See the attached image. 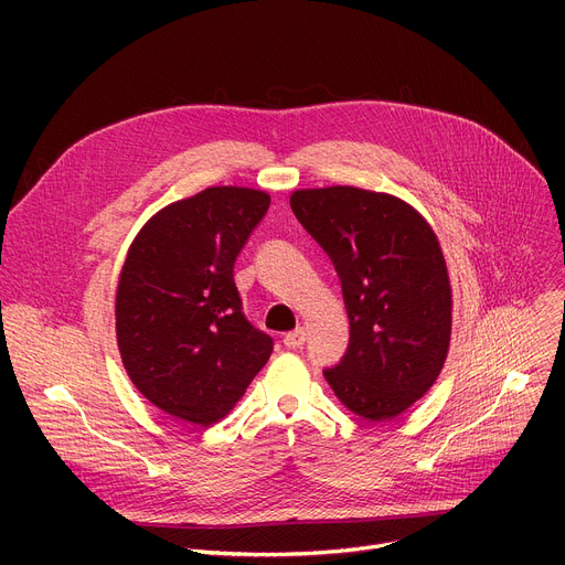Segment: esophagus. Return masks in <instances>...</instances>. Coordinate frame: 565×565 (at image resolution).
Wrapping results in <instances>:
<instances>
[{
	"label": "esophagus",
	"instance_id": "34e87169",
	"mask_svg": "<svg viewBox=\"0 0 565 565\" xmlns=\"http://www.w3.org/2000/svg\"><path fill=\"white\" fill-rule=\"evenodd\" d=\"M305 341H307V330L305 328H298V330H292V332H288L286 337H284V345L286 348H302L305 345Z\"/></svg>",
	"mask_w": 565,
	"mask_h": 565
}]
</instances>
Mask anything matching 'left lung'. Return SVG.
Here are the masks:
<instances>
[{"label":"left lung","mask_w":565,"mask_h":565,"mask_svg":"<svg viewBox=\"0 0 565 565\" xmlns=\"http://www.w3.org/2000/svg\"><path fill=\"white\" fill-rule=\"evenodd\" d=\"M290 207L332 258L350 318L337 398L366 422H387L435 384L451 343L454 292L441 245L407 201L352 185L290 194Z\"/></svg>","instance_id":"8db88e82"}]
</instances>
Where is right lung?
Listing matches in <instances>:
<instances>
[{
  "label": "right lung",
  "instance_id": "obj_1",
  "mask_svg": "<svg viewBox=\"0 0 565 565\" xmlns=\"http://www.w3.org/2000/svg\"><path fill=\"white\" fill-rule=\"evenodd\" d=\"M270 205L215 185L173 201L128 249L116 288V343L139 394L171 417L213 426L243 398L273 339L243 316L233 263Z\"/></svg>",
  "mask_w": 565,
  "mask_h": 565
}]
</instances>
